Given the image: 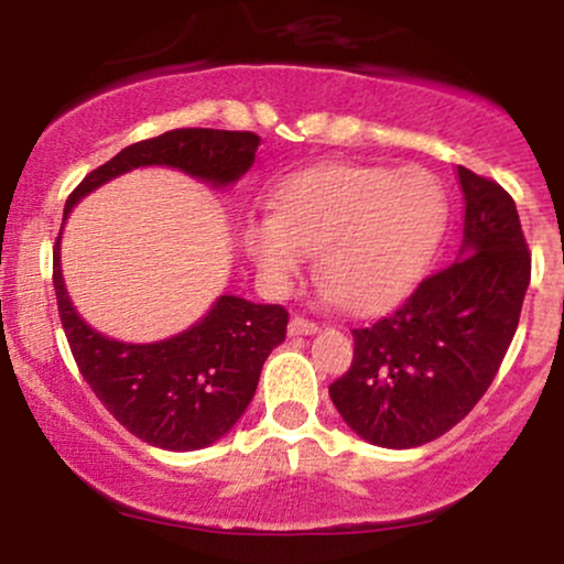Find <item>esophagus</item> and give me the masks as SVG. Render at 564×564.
I'll return each mask as SVG.
<instances>
[{
  "instance_id": "34e87169",
  "label": "esophagus",
  "mask_w": 564,
  "mask_h": 564,
  "mask_svg": "<svg viewBox=\"0 0 564 564\" xmlns=\"http://www.w3.org/2000/svg\"><path fill=\"white\" fill-rule=\"evenodd\" d=\"M315 332H318V323L302 318V315H294V318H291V323H289V334H291V336L315 334Z\"/></svg>"
}]
</instances>
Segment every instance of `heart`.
Listing matches in <instances>:
<instances>
[{
    "label": "heart",
    "mask_w": 564,
    "mask_h": 564,
    "mask_svg": "<svg viewBox=\"0 0 564 564\" xmlns=\"http://www.w3.org/2000/svg\"><path fill=\"white\" fill-rule=\"evenodd\" d=\"M448 223V196L422 166L321 164L273 193V217L246 223L243 243L264 281L286 289L318 251V275L345 307H392L422 281Z\"/></svg>",
    "instance_id": "heart-1"
}]
</instances>
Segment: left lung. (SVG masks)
<instances>
[{"label":"left lung","instance_id":"left-lung-1","mask_svg":"<svg viewBox=\"0 0 564 564\" xmlns=\"http://www.w3.org/2000/svg\"><path fill=\"white\" fill-rule=\"evenodd\" d=\"M458 260L419 283L387 318L352 328V364L328 387L336 411L368 443L416 448L477 405L514 339L530 251L514 198L458 166Z\"/></svg>","mask_w":564,"mask_h":564}]
</instances>
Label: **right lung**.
Here are the masks:
<instances>
[{
    "label": "right lung",
    "mask_w": 564,
    "mask_h": 564,
    "mask_svg": "<svg viewBox=\"0 0 564 564\" xmlns=\"http://www.w3.org/2000/svg\"><path fill=\"white\" fill-rule=\"evenodd\" d=\"M260 134L228 129H172L134 142L74 187V204L95 187L138 166H174L212 185H230L251 170ZM53 283L63 332L82 377L124 430L164 451H198L219 440L254 398L268 355L286 339L281 304L219 296L187 332L153 345H127L87 326L68 300L61 273V236L53 249Z\"/></svg>",
    "instance_id": "right-lung-1"
}]
</instances>
